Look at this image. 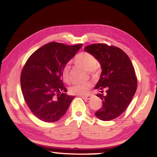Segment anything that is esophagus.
Listing matches in <instances>:
<instances>
[{
  "instance_id": "esophagus-1",
  "label": "esophagus",
  "mask_w": 157,
  "mask_h": 157,
  "mask_svg": "<svg viewBox=\"0 0 157 157\" xmlns=\"http://www.w3.org/2000/svg\"><path fill=\"white\" fill-rule=\"evenodd\" d=\"M80 96L81 98H84V99H90V98H91V96L90 95H87V96H84V95H80Z\"/></svg>"
}]
</instances>
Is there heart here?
Returning a JSON list of instances; mask_svg holds the SVG:
<instances>
[{
	"mask_svg": "<svg viewBox=\"0 0 157 157\" xmlns=\"http://www.w3.org/2000/svg\"><path fill=\"white\" fill-rule=\"evenodd\" d=\"M73 61L75 64L81 67L83 69L88 70L92 75H97L98 73V68L96 66L97 59L93 54L88 52H82L75 56ZM69 66L66 65L62 70V78L65 82H69ZM91 87V83L90 82H84L82 83L75 84L70 88V93L74 95H84L88 92Z\"/></svg>",
	"mask_w": 157,
	"mask_h": 157,
	"instance_id": "heart-1",
	"label": "heart"
}]
</instances>
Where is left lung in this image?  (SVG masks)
Returning a JSON list of instances; mask_svg holds the SVG:
<instances>
[{"label":"left lung","instance_id":"8db88e82","mask_svg":"<svg viewBox=\"0 0 157 157\" xmlns=\"http://www.w3.org/2000/svg\"><path fill=\"white\" fill-rule=\"evenodd\" d=\"M84 50L96 58L102 70L95 87L101 93L96 96L102 100V107L95 115L101 120H113L124 112L134 96L137 87L134 68L128 55L119 47L93 44Z\"/></svg>","mask_w":157,"mask_h":157}]
</instances>
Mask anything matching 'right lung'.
<instances>
[{
    "mask_svg": "<svg viewBox=\"0 0 157 157\" xmlns=\"http://www.w3.org/2000/svg\"><path fill=\"white\" fill-rule=\"evenodd\" d=\"M82 46L50 42L38 49L26 61L21 75V91L27 106L40 120H59L75 98L65 93L67 90L61 73Z\"/></svg>",
    "mask_w": 157,
    "mask_h": 157,
    "instance_id": "add662e5",
    "label": "right lung"
}]
</instances>
